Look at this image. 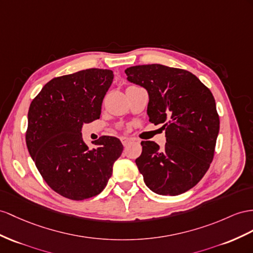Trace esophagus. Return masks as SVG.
Here are the masks:
<instances>
[{"instance_id": "1", "label": "esophagus", "mask_w": 253, "mask_h": 253, "mask_svg": "<svg viewBox=\"0 0 253 253\" xmlns=\"http://www.w3.org/2000/svg\"><path fill=\"white\" fill-rule=\"evenodd\" d=\"M121 141H122L123 145L127 146V145L132 141V139H131V138H127V137H122V138H121Z\"/></svg>"}]
</instances>
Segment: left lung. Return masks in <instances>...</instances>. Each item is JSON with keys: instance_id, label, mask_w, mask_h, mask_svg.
Listing matches in <instances>:
<instances>
[{"instance_id": "1", "label": "left lung", "mask_w": 253, "mask_h": 253, "mask_svg": "<svg viewBox=\"0 0 253 253\" xmlns=\"http://www.w3.org/2000/svg\"><path fill=\"white\" fill-rule=\"evenodd\" d=\"M125 73L128 81L147 90L150 122L166 130L164 148L154 141L141 142L135 165L144 183L163 196L184 193L200 182L213 158L220 127L215 98L185 69L152 64Z\"/></svg>"}]
</instances>
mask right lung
<instances>
[{
	"label": "right lung",
	"instance_id": "obj_1",
	"mask_svg": "<svg viewBox=\"0 0 253 253\" xmlns=\"http://www.w3.org/2000/svg\"><path fill=\"white\" fill-rule=\"evenodd\" d=\"M113 71L89 68L53 78L32 100L25 141L32 159L49 187L70 200L99 194L112 175L123 144L102 135L84 143L83 124L99 119Z\"/></svg>",
	"mask_w": 253,
	"mask_h": 253
}]
</instances>
